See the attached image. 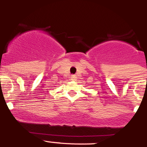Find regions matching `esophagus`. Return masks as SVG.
<instances>
[{
    "mask_svg": "<svg viewBox=\"0 0 147 147\" xmlns=\"http://www.w3.org/2000/svg\"><path fill=\"white\" fill-rule=\"evenodd\" d=\"M70 80H77L76 75H72V76H71V78H70Z\"/></svg>",
    "mask_w": 147,
    "mask_h": 147,
    "instance_id": "obj_1",
    "label": "esophagus"
}]
</instances>
